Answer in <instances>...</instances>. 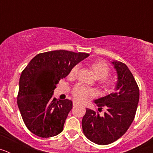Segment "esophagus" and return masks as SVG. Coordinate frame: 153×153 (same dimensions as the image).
Here are the masks:
<instances>
[{
  "label": "esophagus",
  "mask_w": 153,
  "mask_h": 153,
  "mask_svg": "<svg viewBox=\"0 0 153 153\" xmlns=\"http://www.w3.org/2000/svg\"><path fill=\"white\" fill-rule=\"evenodd\" d=\"M78 105H79V103H78V102H75V101H74V102H73V106H78Z\"/></svg>",
  "instance_id": "obj_1"
}]
</instances>
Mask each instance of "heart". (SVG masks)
Masks as SVG:
<instances>
[{
    "mask_svg": "<svg viewBox=\"0 0 153 153\" xmlns=\"http://www.w3.org/2000/svg\"><path fill=\"white\" fill-rule=\"evenodd\" d=\"M90 70L96 79H99V86L103 93H109L116 89L118 79L115 76H108L110 73L109 65L103 60H95L90 65ZM78 66L75 65L71 68L68 74L70 79H74L77 76ZM72 97L79 102H84L93 96V92L90 89L81 85H76L72 89Z\"/></svg>",
    "mask_w": 153,
    "mask_h": 153,
    "instance_id": "b5f03b06",
    "label": "heart"
}]
</instances>
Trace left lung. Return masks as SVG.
<instances>
[{
    "label": "left lung",
    "instance_id": "8db88e82",
    "mask_svg": "<svg viewBox=\"0 0 153 153\" xmlns=\"http://www.w3.org/2000/svg\"><path fill=\"white\" fill-rule=\"evenodd\" d=\"M118 74L117 91L96 101L99 111L86 109L82 120L83 134L98 145L117 141L128 130L136 116L140 90L134 76L125 63L113 62Z\"/></svg>",
    "mask_w": 153,
    "mask_h": 153
}]
</instances>
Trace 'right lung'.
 <instances>
[{"label":"right lung","mask_w":153,"mask_h":153,"mask_svg":"<svg viewBox=\"0 0 153 153\" xmlns=\"http://www.w3.org/2000/svg\"><path fill=\"white\" fill-rule=\"evenodd\" d=\"M89 55L67 51L41 53L24 68L19 82L17 106L24 124L32 133L49 138L63 131L72 101L53 99V93L71 68Z\"/></svg>","instance_id":"obj_1"}]
</instances>
